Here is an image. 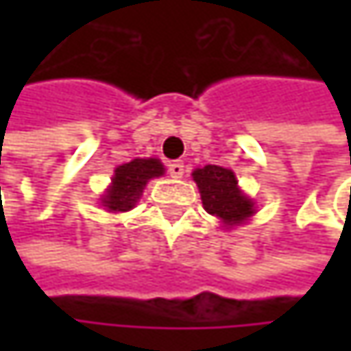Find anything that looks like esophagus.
<instances>
[{
  "instance_id": "esophagus-1",
  "label": "esophagus",
  "mask_w": 351,
  "mask_h": 351,
  "mask_svg": "<svg viewBox=\"0 0 351 351\" xmlns=\"http://www.w3.org/2000/svg\"><path fill=\"white\" fill-rule=\"evenodd\" d=\"M169 175L173 176V178H180V176L184 175V165H182L180 160L171 162V165H169Z\"/></svg>"
}]
</instances>
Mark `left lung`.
Here are the masks:
<instances>
[{
  "instance_id": "1",
  "label": "left lung",
  "mask_w": 351,
  "mask_h": 351,
  "mask_svg": "<svg viewBox=\"0 0 351 351\" xmlns=\"http://www.w3.org/2000/svg\"><path fill=\"white\" fill-rule=\"evenodd\" d=\"M193 178L201 191L203 207L207 213L219 217L223 223H242L254 213V203L238 189L236 175L223 167L207 165L197 169Z\"/></svg>"
}]
</instances>
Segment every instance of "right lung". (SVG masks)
I'll list each match as a JSON object with an SVG mask.
<instances>
[{"label": "right lung", "mask_w": 351, "mask_h": 351, "mask_svg": "<svg viewBox=\"0 0 351 351\" xmlns=\"http://www.w3.org/2000/svg\"><path fill=\"white\" fill-rule=\"evenodd\" d=\"M165 175V167L156 158H136L115 169L113 182L101 199L109 211H128L140 199L146 182L154 176Z\"/></svg>", "instance_id": "1"}]
</instances>
